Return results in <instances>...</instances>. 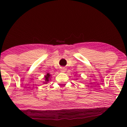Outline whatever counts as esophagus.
<instances>
[{"instance_id":"34e87169","label":"esophagus","mask_w":127,"mask_h":127,"mask_svg":"<svg viewBox=\"0 0 127 127\" xmlns=\"http://www.w3.org/2000/svg\"><path fill=\"white\" fill-rule=\"evenodd\" d=\"M66 70V69L65 67H62L61 68V71L62 72H65Z\"/></svg>"}]
</instances>
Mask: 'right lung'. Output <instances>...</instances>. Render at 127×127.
Returning a JSON list of instances; mask_svg holds the SVG:
<instances>
[{"mask_svg": "<svg viewBox=\"0 0 127 127\" xmlns=\"http://www.w3.org/2000/svg\"><path fill=\"white\" fill-rule=\"evenodd\" d=\"M50 76H51V75H50V74L48 73L46 74V76H44L45 81H44V83H45V84H47V82H48V81H49L50 79Z\"/></svg>", "mask_w": 127, "mask_h": 127, "instance_id": "right-lung-1", "label": "right lung"}]
</instances>
